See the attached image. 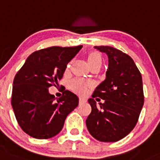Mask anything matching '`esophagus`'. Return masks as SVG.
<instances>
[{"label": "esophagus", "instance_id": "34e87169", "mask_svg": "<svg viewBox=\"0 0 160 160\" xmlns=\"http://www.w3.org/2000/svg\"><path fill=\"white\" fill-rule=\"evenodd\" d=\"M86 102V100L83 98H80V99H79V103H80V104H82V103H84V102Z\"/></svg>", "mask_w": 160, "mask_h": 160}]
</instances>
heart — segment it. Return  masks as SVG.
<instances>
[{
  "mask_svg": "<svg viewBox=\"0 0 160 160\" xmlns=\"http://www.w3.org/2000/svg\"><path fill=\"white\" fill-rule=\"evenodd\" d=\"M87 62L89 64V67L93 66V65H100L102 63V56L101 53L98 51H91L88 53L87 55ZM88 84L84 81L79 80H72L70 83V88H71L74 92L77 93L78 94H84L86 91Z\"/></svg>",
  "mask_w": 160,
  "mask_h": 160,
  "instance_id": "heart-1",
  "label": "heart"
}]
</instances>
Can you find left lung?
I'll use <instances>...</instances> for the list:
<instances>
[{
    "mask_svg": "<svg viewBox=\"0 0 160 160\" xmlns=\"http://www.w3.org/2000/svg\"><path fill=\"white\" fill-rule=\"evenodd\" d=\"M94 48L107 54L108 67L106 79L89 99L92 111L86 126L96 140L116 142L129 134L137 123L144 104L142 77L132 58L122 51L108 46ZM94 98L105 102L97 105Z\"/></svg>",
    "mask_w": 160,
    "mask_h": 160,
    "instance_id": "left-lung-1",
    "label": "left lung"
}]
</instances>
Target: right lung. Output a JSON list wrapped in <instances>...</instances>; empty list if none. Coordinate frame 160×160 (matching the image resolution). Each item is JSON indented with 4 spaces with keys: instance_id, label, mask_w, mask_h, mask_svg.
Wrapping results in <instances>:
<instances>
[{
    "instance_id": "1",
    "label": "right lung",
    "mask_w": 160,
    "mask_h": 160,
    "mask_svg": "<svg viewBox=\"0 0 160 160\" xmlns=\"http://www.w3.org/2000/svg\"><path fill=\"white\" fill-rule=\"evenodd\" d=\"M82 45L51 47L33 52L13 81L11 104L19 125L36 139H48L58 135L68 114L78 106L79 98L69 90L55 101L48 88L56 86L67 66Z\"/></svg>"
}]
</instances>
